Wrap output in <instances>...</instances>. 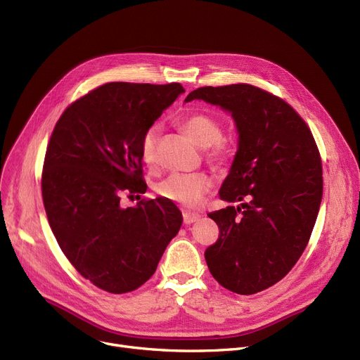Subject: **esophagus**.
Wrapping results in <instances>:
<instances>
[{
  "instance_id": "esophagus-1",
  "label": "esophagus",
  "mask_w": 360,
  "mask_h": 360,
  "mask_svg": "<svg viewBox=\"0 0 360 360\" xmlns=\"http://www.w3.org/2000/svg\"><path fill=\"white\" fill-rule=\"evenodd\" d=\"M182 217H184V223H185V224H191V223L197 221V220H198L201 216H200V214H197V213L185 212V213L182 214Z\"/></svg>"
}]
</instances>
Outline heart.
I'll return each mask as SVG.
<instances>
[{"mask_svg": "<svg viewBox=\"0 0 360 360\" xmlns=\"http://www.w3.org/2000/svg\"><path fill=\"white\" fill-rule=\"evenodd\" d=\"M182 128L198 147L205 148V156L213 163H223L231 155L228 143L221 140V125L207 113H193L182 121ZM159 127H148L141 137V158L147 165L156 159V144ZM212 179L205 174H176L170 175L158 185V194L165 200L181 205L194 207L204 194L210 191Z\"/></svg>", "mask_w": 360, "mask_h": 360, "instance_id": "obj_1", "label": "heart"}]
</instances>
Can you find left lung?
Instances as JSON below:
<instances>
[{"label": "left lung", "mask_w": 360, "mask_h": 360, "mask_svg": "<svg viewBox=\"0 0 360 360\" xmlns=\"http://www.w3.org/2000/svg\"><path fill=\"white\" fill-rule=\"evenodd\" d=\"M229 112L238 150L220 198L238 207L209 213L220 235L204 252L223 288L254 295L285 277L311 238L323 198V166L312 132L296 110L251 84L200 87L185 102Z\"/></svg>", "instance_id": "obj_1"}]
</instances>
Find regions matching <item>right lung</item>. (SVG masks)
<instances>
[{
    "mask_svg": "<svg viewBox=\"0 0 360 360\" xmlns=\"http://www.w3.org/2000/svg\"><path fill=\"white\" fill-rule=\"evenodd\" d=\"M185 90L179 83H106L70 105L51 136L42 197L64 255L109 293L136 290L155 274L182 224L169 200L121 207L144 194L141 137Z\"/></svg>",
    "mask_w": 360,
    "mask_h": 360,
    "instance_id": "add662e5",
    "label": "right lung"
}]
</instances>
